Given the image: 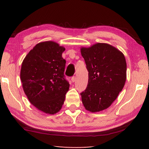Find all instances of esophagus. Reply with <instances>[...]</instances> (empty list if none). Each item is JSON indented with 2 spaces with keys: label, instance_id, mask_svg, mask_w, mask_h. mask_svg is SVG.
I'll return each mask as SVG.
<instances>
[{
  "label": "esophagus",
  "instance_id": "obj_1",
  "mask_svg": "<svg viewBox=\"0 0 149 149\" xmlns=\"http://www.w3.org/2000/svg\"><path fill=\"white\" fill-rule=\"evenodd\" d=\"M71 79H72V82H75V81H76V77H75V76L72 77Z\"/></svg>",
  "mask_w": 149,
  "mask_h": 149
}]
</instances>
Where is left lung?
Returning a JSON list of instances; mask_svg holds the SVG:
<instances>
[{
    "mask_svg": "<svg viewBox=\"0 0 149 149\" xmlns=\"http://www.w3.org/2000/svg\"><path fill=\"white\" fill-rule=\"evenodd\" d=\"M80 50L89 72L87 87L81 93L83 104L91 112H100L110 107L124 86L125 56L112 45L101 42Z\"/></svg>",
    "mask_w": 149,
    "mask_h": 149,
    "instance_id": "8db88e82",
    "label": "left lung"
}]
</instances>
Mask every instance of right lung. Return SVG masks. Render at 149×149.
Masks as SVG:
<instances>
[{
  "label": "right lung",
  "instance_id": "add662e5",
  "mask_svg": "<svg viewBox=\"0 0 149 149\" xmlns=\"http://www.w3.org/2000/svg\"><path fill=\"white\" fill-rule=\"evenodd\" d=\"M65 48L52 41L41 42L22 64L20 79L29 102L41 112L55 114L61 110L70 84L65 79Z\"/></svg>",
  "mask_w": 149,
  "mask_h": 149
}]
</instances>
